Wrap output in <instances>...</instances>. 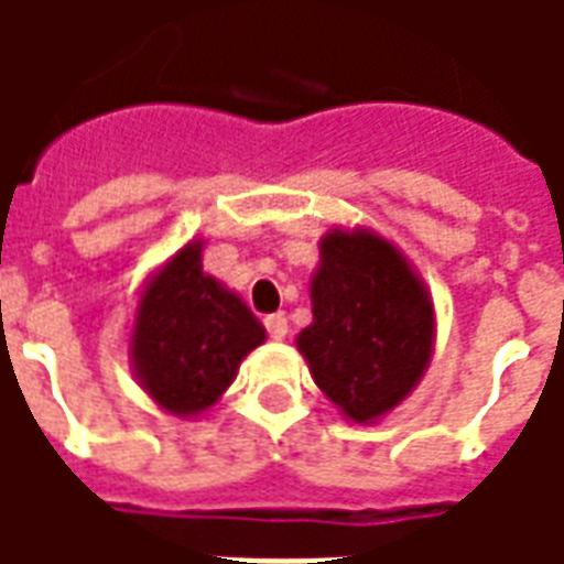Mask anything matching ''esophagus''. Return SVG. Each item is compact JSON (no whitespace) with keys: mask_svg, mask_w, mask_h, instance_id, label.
<instances>
[{"mask_svg":"<svg viewBox=\"0 0 564 564\" xmlns=\"http://www.w3.org/2000/svg\"><path fill=\"white\" fill-rule=\"evenodd\" d=\"M265 329H269V338L283 341V338H286V332H290V326H286V317H283V314H269V317H265Z\"/></svg>","mask_w":564,"mask_h":564,"instance_id":"esophagus-1","label":"esophagus"}]
</instances>
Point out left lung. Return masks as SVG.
Listing matches in <instances>:
<instances>
[{
    "instance_id": "8db88e82",
    "label": "left lung",
    "mask_w": 564,
    "mask_h": 564,
    "mask_svg": "<svg viewBox=\"0 0 564 564\" xmlns=\"http://www.w3.org/2000/svg\"><path fill=\"white\" fill-rule=\"evenodd\" d=\"M311 311L295 347L347 420L378 423L423 380L435 305L402 250L375 229L335 226L319 238Z\"/></svg>"
}]
</instances>
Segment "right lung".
Masks as SVG:
<instances>
[{"label":"right lung","mask_w":564,"mask_h":564,"mask_svg":"<svg viewBox=\"0 0 564 564\" xmlns=\"http://www.w3.org/2000/svg\"><path fill=\"white\" fill-rule=\"evenodd\" d=\"M205 241H189L150 274L129 332V359L162 411L202 416L220 402L238 366L265 341L241 295L202 269Z\"/></svg>","instance_id":"1"}]
</instances>
